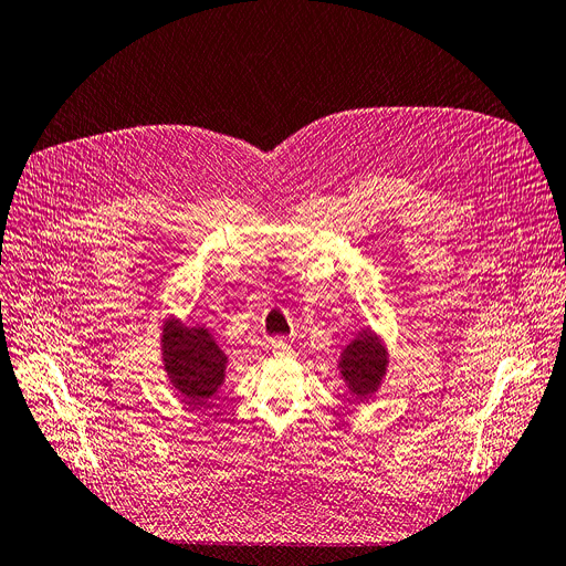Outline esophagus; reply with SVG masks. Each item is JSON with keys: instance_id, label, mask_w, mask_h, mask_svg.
<instances>
[{"instance_id": "esophagus-1", "label": "esophagus", "mask_w": 566, "mask_h": 566, "mask_svg": "<svg viewBox=\"0 0 566 566\" xmlns=\"http://www.w3.org/2000/svg\"><path fill=\"white\" fill-rule=\"evenodd\" d=\"M270 349H273L275 356H286L291 354V342L286 337H275L270 339Z\"/></svg>"}]
</instances>
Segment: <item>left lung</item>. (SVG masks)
I'll list each match as a JSON object with an SVG mask.
<instances>
[{"label":"left lung","mask_w":566,"mask_h":566,"mask_svg":"<svg viewBox=\"0 0 566 566\" xmlns=\"http://www.w3.org/2000/svg\"><path fill=\"white\" fill-rule=\"evenodd\" d=\"M342 377L347 379L349 388L358 398L370 396L381 384V377L386 373V352L381 342L373 335L365 333L358 339H354L347 352L342 354Z\"/></svg>","instance_id":"obj_1"}]
</instances>
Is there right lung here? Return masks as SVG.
I'll return each instance as SVG.
<instances>
[{"instance_id": "right-lung-1", "label": "right lung", "mask_w": 566, "mask_h": 566, "mask_svg": "<svg viewBox=\"0 0 566 566\" xmlns=\"http://www.w3.org/2000/svg\"><path fill=\"white\" fill-rule=\"evenodd\" d=\"M161 352L168 379L189 405H201L222 386L227 356L219 352L208 331L168 322Z\"/></svg>"}]
</instances>
